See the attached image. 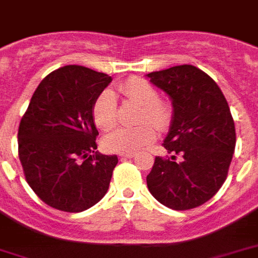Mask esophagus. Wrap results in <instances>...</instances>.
<instances>
[{
  "label": "esophagus",
  "instance_id": "34e87169",
  "mask_svg": "<svg viewBox=\"0 0 258 258\" xmlns=\"http://www.w3.org/2000/svg\"><path fill=\"white\" fill-rule=\"evenodd\" d=\"M137 155V153H120L119 154V157L120 158H134Z\"/></svg>",
  "mask_w": 258,
  "mask_h": 258
}]
</instances>
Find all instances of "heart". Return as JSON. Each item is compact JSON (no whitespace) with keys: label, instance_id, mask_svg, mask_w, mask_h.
I'll list each match as a JSON object with an SVG mask.
<instances>
[{"label":"heart","instance_id":"obj_1","mask_svg":"<svg viewBox=\"0 0 258 258\" xmlns=\"http://www.w3.org/2000/svg\"><path fill=\"white\" fill-rule=\"evenodd\" d=\"M121 93L131 103L142 105L138 115V127H119L104 138L103 145L108 151L131 153L150 145L157 138V129L165 130L172 117L169 101L158 97L155 87L142 78H130L120 87ZM92 117L97 128L108 131L117 123L116 99L111 91H103L92 107Z\"/></svg>","mask_w":258,"mask_h":258}]
</instances>
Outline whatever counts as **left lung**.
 I'll return each instance as SVG.
<instances>
[{"instance_id":"8db88e82","label":"left lung","mask_w":258,"mask_h":258,"mask_svg":"<svg viewBox=\"0 0 258 258\" xmlns=\"http://www.w3.org/2000/svg\"><path fill=\"white\" fill-rule=\"evenodd\" d=\"M147 78L169 95L174 108L163 142L171 158L155 157L147 187L174 210L201 206L224 184L236 147L228 101L217 83L194 66L171 67Z\"/></svg>"}]
</instances>
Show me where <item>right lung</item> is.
I'll return each instance as SVG.
<instances>
[{
    "label": "right lung",
    "instance_id": "obj_1",
    "mask_svg": "<svg viewBox=\"0 0 258 258\" xmlns=\"http://www.w3.org/2000/svg\"><path fill=\"white\" fill-rule=\"evenodd\" d=\"M111 76L66 66L44 78L18 127L25 179L42 202L79 213L105 196L116 155L97 153L92 107Z\"/></svg>",
    "mask_w": 258,
    "mask_h": 258
}]
</instances>
